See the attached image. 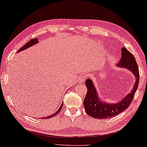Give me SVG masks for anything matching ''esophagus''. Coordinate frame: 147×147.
<instances>
[{
	"label": "esophagus",
	"mask_w": 147,
	"mask_h": 147,
	"mask_svg": "<svg viewBox=\"0 0 147 147\" xmlns=\"http://www.w3.org/2000/svg\"><path fill=\"white\" fill-rule=\"evenodd\" d=\"M84 80H85V77H84V76H80V77L78 78V83H83L84 82Z\"/></svg>",
	"instance_id": "34e87169"
}]
</instances>
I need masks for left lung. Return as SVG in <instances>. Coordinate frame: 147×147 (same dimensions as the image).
<instances>
[{
    "label": "left lung",
    "instance_id": "obj_1",
    "mask_svg": "<svg viewBox=\"0 0 147 147\" xmlns=\"http://www.w3.org/2000/svg\"><path fill=\"white\" fill-rule=\"evenodd\" d=\"M121 51V59L116 65L118 68L126 69L132 73L135 78L133 88L119 102L115 103L107 102L100 98L93 80L87 79L86 86L88 92L84 101V106L86 113L92 118L106 119L114 117L126 110L132 101L139 82L138 65L133 55L125 47H122Z\"/></svg>",
    "mask_w": 147,
    "mask_h": 147
}]
</instances>
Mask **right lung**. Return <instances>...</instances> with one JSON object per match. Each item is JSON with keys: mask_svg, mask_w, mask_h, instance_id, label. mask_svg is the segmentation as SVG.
I'll list each match as a JSON object with an SVG mask.
<instances>
[{"mask_svg": "<svg viewBox=\"0 0 147 147\" xmlns=\"http://www.w3.org/2000/svg\"><path fill=\"white\" fill-rule=\"evenodd\" d=\"M38 43H39V41H38L37 38H35V39L30 40V41L28 42L27 43H26L25 45L23 46V47H22L21 49H20L19 51H17V53H19V52H20V51H23V50H25V49H28V48H29L30 47H32V46L36 45V44ZM63 102H62L61 106H60V107L59 108V109H58L57 111L55 112V113L52 114H51V115H49V116H45V117H42V118H41V119H47V118H52V117H53V116H55V115H57V114L59 113L60 111H61V108H62V107H63Z\"/></svg>", "mask_w": 147, "mask_h": 147, "instance_id": "obj_1", "label": "right lung"}]
</instances>
